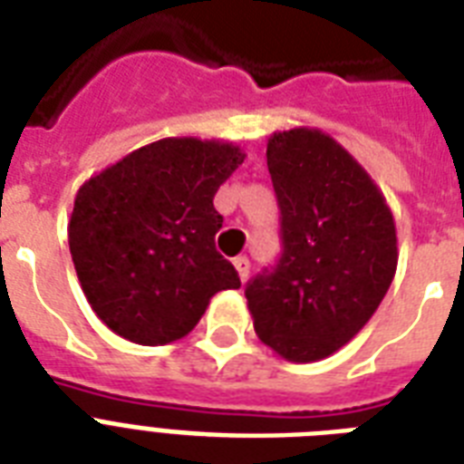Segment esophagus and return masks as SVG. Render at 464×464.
Returning <instances> with one entry per match:
<instances>
[{"label":"esophagus","instance_id":"obj_1","mask_svg":"<svg viewBox=\"0 0 464 464\" xmlns=\"http://www.w3.org/2000/svg\"><path fill=\"white\" fill-rule=\"evenodd\" d=\"M233 267H236V272H238L240 282H246L247 275H250V260H247L246 255L236 257V260H233Z\"/></svg>","mask_w":464,"mask_h":464}]
</instances>
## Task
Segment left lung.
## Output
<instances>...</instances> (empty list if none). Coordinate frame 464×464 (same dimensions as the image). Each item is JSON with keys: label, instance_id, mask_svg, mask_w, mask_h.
I'll list each match as a JSON object with an SVG mask.
<instances>
[{"label": "left lung", "instance_id": "8db88e82", "mask_svg": "<svg viewBox=\"0 0 464 464\" xmlns=\"http://www.w3.org/2000/svg\"><path fill=\"white\" fill-rule=\"evenodd\" d=\"M267 168L279 202L282 257L246 286L257 337L296 363L352 342L397 269L392 211L371 175L330 134L275 132Z\"/></svg>", "mask_w": 464, "mask_h": 464}]
</instances>
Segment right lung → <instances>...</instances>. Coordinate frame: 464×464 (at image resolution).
<instances>
[{
    "instance_id": "add662e5",
    "label": "right lung",
    "mask_w": 464,
    "mask_h": 464,
    "mask_svg": "<svg viewBox=\"0 0 464 464\" xmlns=\"http://www.w3.org/2000/svg\"><path fill=\"white\" fill-rule=\"evenodd\" d=\"M246 154L228 141L168 137L105 168L76 192L69 250L91 308L134 344L192 332L209 298L238 289L218 255L217 189Z\"/></svg>"
}]
</instances>
